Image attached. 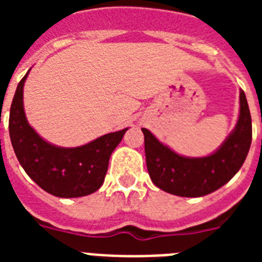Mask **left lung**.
<instances>
[{"mask_svg":"<svg viewBox=\"0 0 262 262\" xmlns=\"http://www.w3.org/2000/svg\"><path fill=\"white\" fill-rule=\"evenodd\" d=\"M144 134L147 169L161 190L178 196H202L217 190L239 172L252 142V119L244 92H240V115L233 133L215 154L200 159L180 156L148 129Z\"/></svg>","mask_w":262,"mask_h":262,"instance_id":"8db88e82","label":"left lung"}]
</instances>
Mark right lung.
Masks as SVG:
<instances>
[{"mask_svg":"<svg viewBox=\"0 0 262 262\" xmlns=\"http://www.w3.org/2000/svg\"><path fill=\"white\" fill-rule=\"evenodd\" d=\"M19 81L9 118V134L18 161L32 181L60 198H76L94 193L102 186L111 154L127 128L103 135L77 148L52 145L27 123L23 110V85Z\"/></svg>","mask_w":262,"mask_h":262,"instance_id":"obj_1","label":"right lung"}]
</instances>
